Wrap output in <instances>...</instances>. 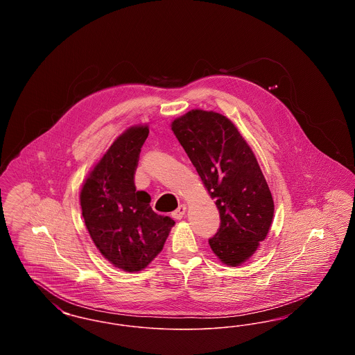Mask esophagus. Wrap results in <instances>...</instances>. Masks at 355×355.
I'll return each instance as SVG.
<instances>
[{"instance_id": "34e87169", "label": "esophagus", "mask_w": 355, "mask_h": 355, "mask_svg": "<svg viewBox=\"0 0 355 355\" xmlns=\"http://www.w3.org/2000/svg\"><path fill=\"white\" fill-rule=\"evenodd\" d=\"M185 213L186 206L185 205H181L175 211H173L171 217H173L174 220H182V218H184V216H185Z\"/></svg>"}]
</instances>
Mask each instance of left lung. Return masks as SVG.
I'll return each mask as SVG.
<instances>
[{"label": "left lung", "instance_id": "obj_1", "mask_svg": "<svg viewBox=\"0 0 355 355\" xmlns=\"http://www.w3.org/2000/svg\"><path fill=\"white\" fill-rule=\"evenodd\" d=\"M171 130L216 200L220 225L209 245L227 266L249 259L270 230L274 202L253 150L234 123L216 112L194 109Z\"/></svg>", "mask_w": 355, "mask_h": 355}]
</instances>
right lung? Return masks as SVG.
Here are the masks:
<instances>
[{
	"mask_svg": "<svg viewBox=\"0 0 355 355\" xmlns=\"http://www.w3.org/2000/svg\"><path fill=\"white\" fill-rule=\"evenodd\" d=\"M148 135V125H138L117 137L80 194L94 245L110 263L130 272L145 269L159 254L175 223L154 213L150 196L135 189V169Z\"/></svg>",
	"mask_w": 355,
	"mask_h": 355,
	"instance_id": "obj_1",
	"label": "right lung"
}]
</instances>
